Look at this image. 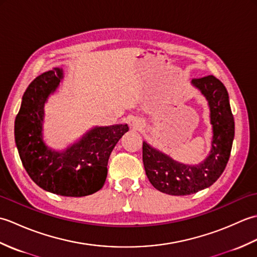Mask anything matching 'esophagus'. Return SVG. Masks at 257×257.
<instances>
[{
	"mask_svg": "<svg viewBox=\"0 0 257 257\" xmlns=\"http://www.w3.org/2000/svg\"><path fill=\"white\" fill-rule=\"evenodd\" d=\"M133 127H135V128H139V127H141V121L139 119H135V120H133Z\"/></svg>",
	"mask_w": 257,
	"mask_h": 257,
	"instance_id": "obj_1",
	"label": "esophagus"
}]
</instances>
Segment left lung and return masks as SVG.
Instances as JSON below:
<instances>
[{
  "instance_id": "8db88e82",
  "label": "left lung",
  "mask_w": 257,
  "mask_h": 257,
  "mask_svg": "<svg viewBox=\"0 0 257 257\" xmlns=\"http://www.w3.org/2000/svg\"><path fill=\"white\" fill-rule=\"evenodd\" d=\"M207 101L212 124L209 155L199 165H185L155 148L143 144V160L150 183L162 193L189 195L211 187L224 171L234 139V118L228 94L214 76L191 81Z\"/></svg>"
}]
</instances>
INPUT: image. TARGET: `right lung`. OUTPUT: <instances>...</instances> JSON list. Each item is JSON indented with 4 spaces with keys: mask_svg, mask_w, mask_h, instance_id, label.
Segmentation results:
<instances>
[{
    "mask_svg": "<svg viewBox=\"0 0 257 257\" xmlns=\"http://www.w3.org/2000/svg\"><path fill=\"white\" fill-rule=\"evenodd\" d=\"M64 78L62 68L38 76L27 87L15 119L14 136L21 161L38 187L62 196H86L99 191L107 178L108 159L127 123L92 127L63 150L43 138L45 103Z\"/></svg>",
    "mask_w": 257,
    "mask_h": 257,
    "instance_id": "add662e5",
    "label": "right lung"
}]
</instances>
